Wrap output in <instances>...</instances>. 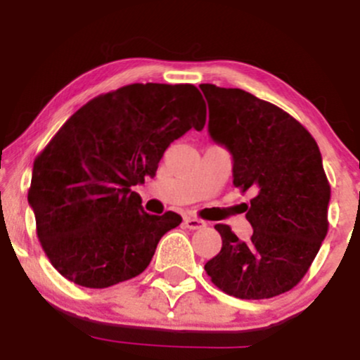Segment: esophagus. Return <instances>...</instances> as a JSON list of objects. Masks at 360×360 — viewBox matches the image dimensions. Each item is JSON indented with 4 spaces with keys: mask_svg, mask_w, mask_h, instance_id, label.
Masks as SVG:
<instances>
[{
    "mask_svg": "<svg viewBox=\"0 0 360 360\" xmlns=\"http://www.w3.org/2000/svg\"><path fill=\"white\" fill-rule=\"evenodd\" d=\"M184 225H186V229H189V230H200V229H203V226H206V223L203 220H200V218L186 217Z\"/></svg>",
    "mask_w": 360,
    "mask_h": 360,
    "instance_id": "obj_1",
    "label": "esophagus"
}]
</instances>
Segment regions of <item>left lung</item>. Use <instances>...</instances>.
I'll return each mask as SVG.
<instances>
[{"mask_svg": "<svg viewBox=\"0 0 360 360\" xmlns=\"http://www.w3.org/2000/svg\"><path fill=\"white\" fill-rule=\"evenodd\" d=\"M208 130L233 157V186L254 233L218 223L221 250L205 264L212 283L240 300H267L304 278L328 232L330 184L315 139L296 118L237 88L201 84Z\"/></svg>", "mask_w": 360, "mask_h": 360, "instance_id": "left-lung-1", "label": "left lung"}]
</instances>
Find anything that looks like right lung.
<instances>
[{"mask_svg":"<svg viewBox=\"0 0 360 360\" xmlns=\"http://www.w3.org/2000/svg\"><path fill=\"white\" fill-rule=\"evenodd\" d=\"M205 123L196 86L135 82L93 98L60 127L35 157L28 203L40 245L65 279L101 289L147 269L183 218L143 212L131 188L155 176L171 142Z\"/></svg>","mask_w":360,"mask_h":360,"instance_id":"1","label":"right lung"}]
</instances>
